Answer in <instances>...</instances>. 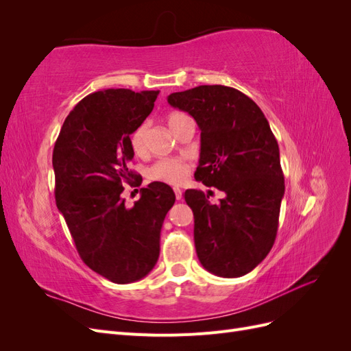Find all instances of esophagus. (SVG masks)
<instances>
[{
  "label": "esophagus",
  "mask_w": 351,
  "mask_h": 351,
  "mask_svg": "<svg viewBox=\"0 0 351 351\" xmlns=\"http://www.w3.org/2000/svg\"><path fill=\"white\" fill-rule=\"evenodd\" d=\"M174 193H176L177 200H180V199H182V196H183V190L178 189V187H174Z\"/></svg>",
  "instance_id": "esophagus-1"
}]
</instances>
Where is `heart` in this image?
I'll return each mask as SVG.
<instances>
[{"label":"heart","instance_id":"obj_1","mask_svg":"<svg viewBox=\"0 0 351 351\" xmlns=\"http://www.w3.org/2000/svg\"><path fill=\"white\" fill-rule=\"evenodd\" d=\"M189 119L187 115L182 112H171L168 115V125L174 132L176 127L183 120ZM146 134H147V124H142L137 127L132 134V147L136 154H145L146 151ZM189 176V167L178 159H161L154 164L149 169V177L159 182H165L169 184H180L183 183Z\"/></svg>","mask_w":351,"mask_h":351}]
</instances>
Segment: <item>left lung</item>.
I'll use <instances>...</instances> for the list:
<instances>
[{
  "label": "left lung",
  "instance_id": "8db88e82",
  "mask_svg": "<svg viewBox=\"0 0 351 351\" xmlns=\"http://www.w3.org/2000/svg\"><path fill=\"white\" fill-rule=\"evenodd\" d=\"M167 99L199 125L195 178L226 193L210 204L200 190H186L197 258L218 277H243L267 258L277 237L285 190L277 139L258 105L234 88L204 84Z\"/></svg>",
  "mask_w": 351,
  "mask_h": 351
}]
</instances>
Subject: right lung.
Instances as JSON below:
<instances>
[{"label":"right lung","instance_id":"obj_1","mask_svg":"<svg viewBox=\"0 0 351 351\" xmlns=\"http://www.w3.org/2000/svg\"><path fill=\"white\" fill-rule=\"evenodd\" d=\"M159 90L107 89L83 98L61 127L52 152L57 208L82 261L115 284L139 281L159 258V239L173 189L154 182L132 208L123 184L137 178L127 168L130 136L154 110Z\"/></svg>","mask_w":351,"mask_h":351}]
</instances>
